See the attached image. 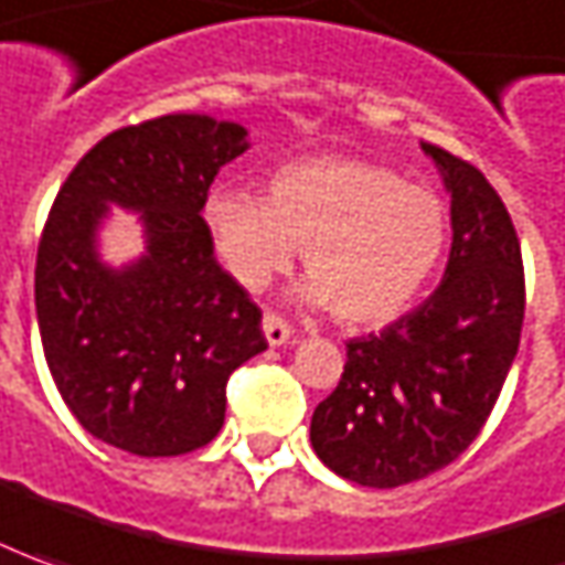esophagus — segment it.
I'll return each instance as SVG.
<instances>
[{
    "mask_svg": "<svg viewBox=\"0 0 565 565\" xmlns=\"http://www.w3.org/2000/svg\"><path fill=\"white\" fill-rule=\"evenodd\" d=\"M263 333H266L268 347H284V343H290V337H294V328L284 321L281 315L266 312L263 318Z\"/></svg>",
    "mask_w": 565,
    "mask_h": 565,
    "instance_id": "esophagus-1",
    "label": "esophagus"
}]
</instances>
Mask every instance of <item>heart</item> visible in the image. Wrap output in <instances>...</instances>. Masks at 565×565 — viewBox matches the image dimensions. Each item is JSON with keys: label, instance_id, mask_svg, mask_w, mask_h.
<instances>
[{"label": "heart", "instance_id": "obj_1", "mask_svg": "<svg viewBox=\"0 0 565 565\" xmlns=\"http://www.w3.org/2000/svg\"><path fill=\"white\" fill-rule=\"evenodd\" d=\"M206 225L222 266L263 290L302 247L309 278L299 299L331 306L347 328H374L405 312L448 244V210L429 188L359 157H312L284 167L268 198L216 188Z\"/></svg>", "mask_w": 565, "mask_h": 565}]
</instances>
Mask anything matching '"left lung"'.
<instances>
[{
    "label": "left lung",
    "instance_id": "obj_1",
    "mask_svg": "<svg viewBox=\"0 0 565 565\" xmlns=\"http://www.w3.org/2000/svg\"><path fill=\"white\" fill-rule=\"evenodd\" d=\"M420 148L451 194L443 284L390 328L349 340L343 377L309 429L324 467L371 489L424 479L467 451L523 331V253L508 206L467 160Z\"/></svg>",
    "mask_w": 565,
    "mask_h": 565
}]
</instances>
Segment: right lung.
Instances as JSON below:
<instances>
[{
  "label": "right lung",
  "instance_id": "add662e5",
  "mask_svg": "<svg viewBox=\"0 0 565 565\" xmlns=\"http://www.w3.org/2000/svg\"><path fill=\"white\" fill-rule=\"evenodd\" d=\"M247 148L241 122L157 117L102 138L52 203L36 253L42 352L73 417L120 451L175 458L213 443L232 371L268 347L201 216L216 172ZM110 205L146 232V253L120 269L97 250Z\"/></svg>",
  "mask_w": 565,
  "mask_h": 565
}]
</instances>
